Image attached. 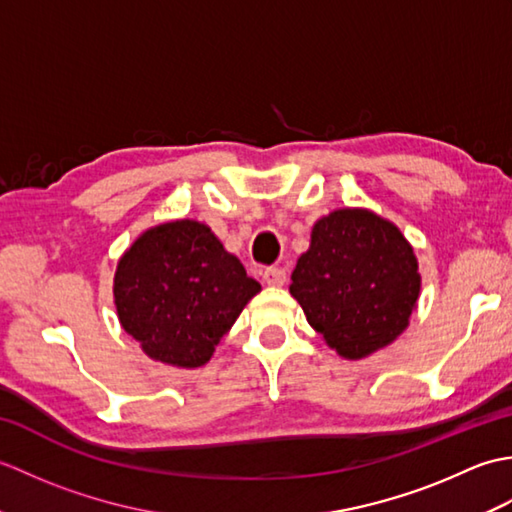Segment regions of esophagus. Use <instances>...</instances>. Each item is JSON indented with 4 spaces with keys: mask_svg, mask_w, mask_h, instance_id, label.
<instances>
[{
    "mask_svg": "<svg viewBox=\"0 0 512 512\" xmlns=\"http://www.w3.org/2000/svg\"><path fill=\"white\" fill-rule=\"evenodd\" d=\"M262 279H264V284H268V286H284L286 284V270L284 268H279V266H270V268H264V273H262Z\"/></svg>",
    "mask_w": 512,
    "mask_h": 512,
    "instance_id": "1",
    "label": "esophagus"
}]
</instances>
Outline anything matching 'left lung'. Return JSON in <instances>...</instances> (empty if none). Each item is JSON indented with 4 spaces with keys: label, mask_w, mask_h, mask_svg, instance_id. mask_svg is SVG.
Here are the masks:
<instances>
[{
    "label": "left lung",
    "mask_w": 512,
    "mask_h": 512,
    "mask_svg": "<svg viewBox=\"0 0 512 512\" xmlns=\"http://www.w3.org/2000/svg\"><path fill=\"white\" fill-rule=\"evenodd\" d=\"M290 295L332 350L358 361L405 332L420 295L418 259L398 226L339 209L314 224Z\"/></svg>",
    "instance_id": "left-lung-1"
}]
</instances>
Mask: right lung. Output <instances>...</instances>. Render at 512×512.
Segmentation results:
<instances>
[{"mask_svg": "<svg viewBox=\"0 0 512 512\" xmlns=\"http://www.w3.org/2000/svg\"><path fill=\"white\" fill-rule=\"evenodd\" d=\"M259 290L211 228L195 220L149 228L125 250L114 275L125 332L154 361L187 369L209 363Z\"/></svg>", "mask_w": 512, "mask_h": 512, "instance_id": "right-lung-1", "label": "right lung"}]
</instances>
